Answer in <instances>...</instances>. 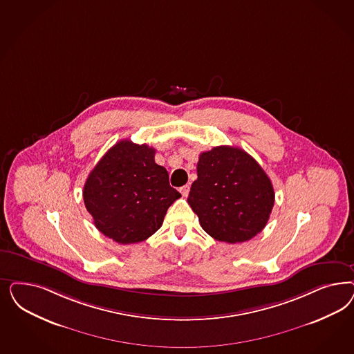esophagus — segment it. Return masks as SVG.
Here are the masks:
<instances>
[{
  "instance_id": "1",
  "label": "esophagus",
  "mask_w": 354,
  "mask_h": 354,
  "mask_svg": "<svg viewBox=\"0 0 354 354\" xmlns=\"http://www.w3.org/2000/svg\"><path fill=\"white\" fill-rule=\"evenodd\" d=\"M189 192H190V186L189 185H185L183 187H180V193L183 194V196H187Z\"/></svg>"
}]
</instances>
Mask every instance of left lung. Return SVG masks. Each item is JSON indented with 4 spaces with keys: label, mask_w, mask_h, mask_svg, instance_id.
I'll return each mask as SVG.
<instances>
[{
    "label": "left lung",
    "mask_w": 354,
    "mask_h": 354,
    "mask_svg": "<svg viewBox=\"0 0 354 354\" xmlns=\"http://www.w3.org/2000/svg\"><path fill=\"white\" fill-rule=\"evenodd\" d=\"M187 202L215 240L237 243L266 227L274 203L271 180L248 152L218 146L199 155Z\"/></svg>",
    "instance_id": "8db88e82"
}]
</instances>
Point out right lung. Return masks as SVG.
<instances>
[{
  "label": "right lung",
  "mask_w": 354,
  "mask_h": 354,
  "mask_svg": "<svg viewBox=\"0 0 354 354\" xmlns=\"http://www.w3.org/2000/svg\"><path fill=\"white\" fill-rule=\"evenodd\" d=\"M155 149L120 140L88 174L83 201L95 227L118 243H137L159 230L181 194L167 169L155 162Z\"/></svg>",
  "instance_id": "obj_1"
}]
</instances>
